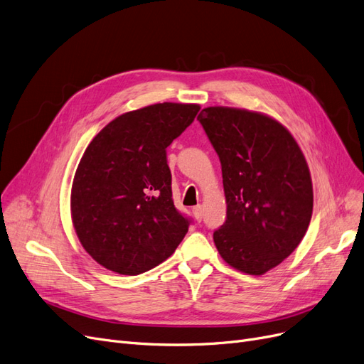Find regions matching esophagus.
I'll return each instance as SVG.
<instances>
[{
  "instance_id": "obj_1",
  "label": "esophagus",
  "mask_w": 364,
  "mask_h": 364,
  "mask_svg": "<svg viewBox=\"0 0 364 364\" xmlns=\"http://www.w3.org/2000/svg\"><path fill=\"white\" fill-rule=\"evenodd\" d=\"M192 214H193V218H195L198 222H200V220H203V207H200V205L193 207V208H192Z\"/></svg>"
}]
</instances>
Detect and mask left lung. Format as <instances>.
Returning <instances> with one entry per match:
<instances>
[{"mask_svg":"<svg viewBox=\"0 0 364 364\" xmlns=\"http://www.w3.org/2000/svg\"><path fill=\"white\" fill-rule=\"evenodd\" d=\"M198 119L222 165L226 220L214 245L237 270L264 274L297 249L311 223L306 159L292 134L267 115L211 106Z\"/></svg>","mask_w":364,"mask_h":364,"instance_id":"left-lung-1","label":"left lung"}]
</instances>
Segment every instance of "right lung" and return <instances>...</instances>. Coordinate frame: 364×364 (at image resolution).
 Returning a JSON list of instances; mask_svg holds the SVG:
<instances>
[{
  "label": "right lung",
  "instance_id": "right-lung-1",
  "mask_svg": "<svg viewBox=\"0 0 364 364\" xmlns=\"http://www.w3.org/2000/svg\"><path fill=\"white\" fill-rule=\"evenodd\" d=\"M199 109L146 106L117 117L87 146L72 186V219L80 245L107 270H151L189 231L192 219L173 205L166 148Z\"/></svg>",
  "mask_w": 364,
  "mask_h": 364
}]
</instances>
